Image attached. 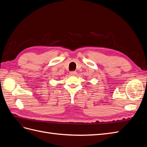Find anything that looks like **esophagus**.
<instances>
[{
  "label": "esophagus",
  "instance_id": "esophagus-1",
  "mask_svg": "<svg viewBox=\"0 0 147 147\" xmlns=\"http://www.w3.org/2000/svg\"><path fill=\"white\" fill-rule=\"evenodd\" d=\"M77 74V71H72V72H70V74L71 75H73V76H74V75H76Z\"/></svg>",
  "mask_w": 147,
  "mask_h": 147
}]
</instances>
